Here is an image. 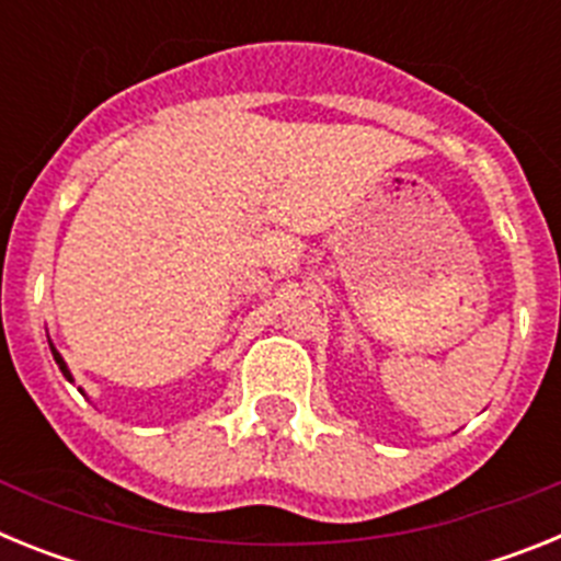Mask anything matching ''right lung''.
I'll return each instance as SVG.
<instances>
[{
  "label": "right lung",
  "mask_w": 561,
  "mask_h": 561,
  "mask_svg": "<svg viewBox=\"0 0 561 561\" xmlns=\"http://www.w3.org/2000/svg\"><path fill=\"white\" fill-rule=\"evenodd\" d=\"M49 351H53V359H56V365H58V368H61L64 379H67V381H76V379H72V374H69L67 362H64V356L58 354V351H56V345H53V342H49ZM78 390H81V388H78ZM81 393H83V390H81Z\"/></svg>",
  "instance_id": "add662e5"
}]
</instances>
